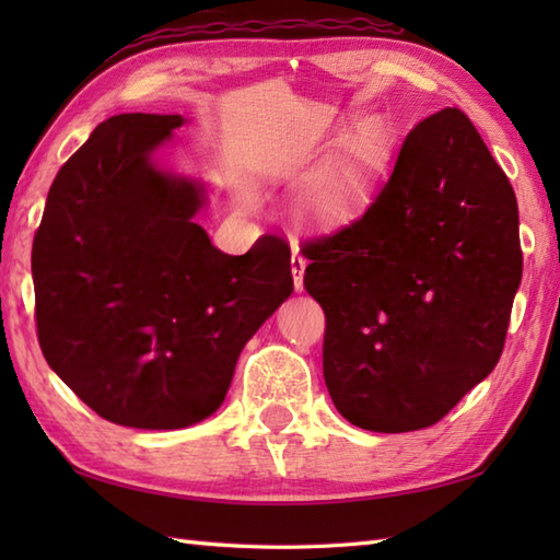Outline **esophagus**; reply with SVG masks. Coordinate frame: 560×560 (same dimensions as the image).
<instances>
[{"mask_svg":"<svg viewBox=\"0 0 560 560\" xmlns=\"http://www.w3.org/2000/svg\"><path fill=\"white\" fill-rule=\"evenodd\" d=\"M307 259L301 255L299 247H293V257H291V271H293V283L295 291H303V273H305Z\"/></svg>","mask_w":560,"mask_h":560,"instance_id":"esophagus-1","label":"esophagus"}]
</instances>
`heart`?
<instances>
[{
  "mask_svg": "<svg viewBox=\"0 0 560 560\" xmlns=\"http://www.w3.org/2000/svg\"><path fill=\"white\" fill-rule=\"evenodd\" d=\"M385 132L380 125H368L339 156L315 173L301 189V209L311 217L329 219L347 211L363 187L371 180L375 165L383 156Z\"/></svg>",
  "mask_w": 560,
  "mask_h": 560,
  "instance_id": "obj_1",
  "label": "heart"
}]
</instances>
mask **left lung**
Returning a JSON list of instances; mask_svg holds the SVG:
<instances>
[{
	"instance_id": "1",
	"label": "left lung",
	"mask_w": 560,
	"mask_h": 560,
	"mask_svg": "<svg viewBox=\"0 0 560 560\" xmlns=\"http://www.w3.org/2000/svg\"><path fill=\"white\" fill-rule=\"evenodd\" d=\"M337 411L375 433L438 423L503 353L522 281L513 185L457 108L416 125L363 217L305 241Z\"/></svg>"
}]
</instances>
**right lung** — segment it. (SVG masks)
Wrapping results in <instances>:
<instances>
[{"instance_id":"obj_1","label":"right lung","mask_w":560,"mask_h":560,"mask_svg":"<svg viewBox=\"0 0 560 560\" xmlns=\"http://www.w3.org/2000/svg\"><path fill=\"white\" fill-rule=\"evenodd\" d=\"M185 122H101L59 168L33 237L47 365L105 421L144 431L217 411L243 347L293 291L287 241L221 253L195 221L205 183L161 168L156 151Z\"/></svg>"}]
</instances>
